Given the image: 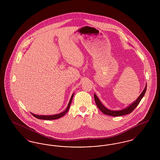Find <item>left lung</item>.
I'll return each instance as SVG.
<instances>
[{
    "mask_svg": "<svg viewBox=\"0 0 160 160\" xmlns=\"http://www.w3.org/2000/svg\"><path fill=\"white\" fill-rule=\"evenodd\" d=\"M146 88H147V84L145 86L144 90L141 93V94L139 95V97L137 98V99L134 101L132 104H131L122 110H112L107 107L104 106L101 102L100 101L99 98L97 97V95L94 93V98H95V101L97 104V107H98L99 110L104 113V114L109 115V116H123L125 114H129L131 113L136 107L138 106L139 102H140L141 99L143 98V96L145 95V92L146 91Z\"/></svg>",
    "mask_w": 160,
    "mask_h": 160,
    "instance_id": "8db88e82",
    "label": "left lung"
}]
</instances>
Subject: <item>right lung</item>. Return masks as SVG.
<instances>
[{
    "instance_id": "add662e5",
    "label": "right lung",
    "mask_w": 160,
    "mask_h": 160,
    "mask_svg": "<svg viewBox=\"0 0 160 160\" xmlns=\"http://www.w3.org/2000/svg\"><path fill=\"white\" fill-rule=\"evenodd\" d=\"M74 93H72L71 97V99L69 101L68 104V106L66 108V109L61 112L60 113H58V114H53V115H37V114H33L32 113H31V114H32L34 117H35L36 118L39 119H43V120H54V119H58L59 118H61V117L63 116L65 114H66L68 111L69 110V107L70 105L71 104V102H72V99L73 98V96H74Z\"/></svg>"
}]
</instances>
